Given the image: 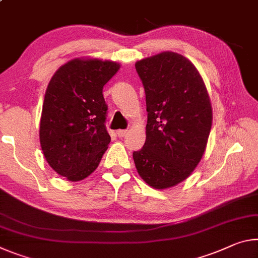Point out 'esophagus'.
Wrapping results in <instances>:
<instances>
[{
    "instance_id": "1",
    "label": "esophagus",
    "mask_w": 258,
    "mask_h": 258,
    "mask_svg": "<svg viewBox=\"0 0 258 258\" xmlns=\"http://www.w3.org/2000/svg\"><path fill=\"white\" fill-rule=\"evenodd\" d=\"M126 133H127V131L126 130H118L117 131V136L119 138H124L126 136Z\"/></svg>"
}]
</instances>
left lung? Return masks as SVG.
Returning <instances> with one entry per match:
<instances>
[{"label": "left lung", "mask_w": 258, "mask_h": 258, "mask_svg": "<svg viewBox=\"0 0 258 258\" xmlns=\"http://www.w3.org/2000/svg\"><path fill=\"white\" fill-rule=\"evenodd\" d=\"M146 93V142L134 151L140 177L156 189L189 177L206 150L212 109L206 85L194 64L173 51L136 63Z\"/></svg>", "instance_id": "8db88e82"}]
</instances>
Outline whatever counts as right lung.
<instances>
[{"mask_svg": "<svg viewBox=\"0 0 258 258\" xmlns=\"http://www.w3.org/2000/svg\"><path fill=\"white\" fill-rule=\"evenodd\" d=\"M120 65L97 58H75L52 76L44 95L40 145L48 164L70 181L96 170L111 141L103 86Z\"/></svg>", "mask_w": 258, "mask_h": 258, "instance_id": "1", "label": "right lung"}]
</instances>
